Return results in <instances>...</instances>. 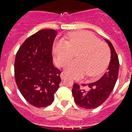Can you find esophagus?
<instances>
[{
	"instance_id": "obj_1",
	"label": "esophagus",
	"mask_w": 132,
	"mask_h": 132,
	"mask_svg": "<svg viewBox=\"0 0 132 132\" xmlns=\"http://www.w3.org/2000/svg\"><path fill=\"white\" fill-rule=\"evenodd\" d=\"M60 78H61V79H65V78H66V75H65L64 73H62L61 74H60Z\"/></svg>"
}]
</instances>
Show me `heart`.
Here are the masks:
<instances>
[{
  "label": "heart",
  "instance_id": "obj_1",
  "mask_svg": "<svg viewBox=\"0 0 132 132\" xmlns=\"http://www.w3.org/2000/svg\"><path fill=\"white\" fill-rule=\"evenodd\" d=\"M56 62L63 66L76 54L77 60L70 62L65 72L73 78L87 73L92 78L101 74L107 67L110 59L109 47L97 37L88 31L71 33L68 41L60 40L53 47Z\"/></svg>",
  "mask_w": 132,
  "mask_h": 132
}]
</instances>
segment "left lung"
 <instances>
[{
	"mask_svg": "<svg viewBox=\"0 0 132 132\" xmlns=\"http://www.w3.org/2000/svg\"><path fill=\"white\" fill-rule=\"evenodd\" d=\"M109 44L111 52L110 64L107 72H105L100 79L87 85V90L81 89L77 84L73 85L72 95L74 101L79 107L86 109H93L99 106L108 98L113 90L118 78L119 70V60L112 43L104 39Z\"/></svg>",
	"mask_w": 132,
	"mask_h": 132,
	"instance_id": "left-lung-1",
	"label": "left lung"
}]
</instances>
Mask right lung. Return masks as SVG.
<instances>
[{
	"label": "right lung",
	"instance_id": "add662e5",
	"mask_svg": "<svg viewBox=\"0 0 132 132\" xmlns=\"http://www.w3.org/2000/svg\"><path fill=\"white\" fill-rule=\"evenodd\" d=\"M57 34L54 29H43L28 37L16 53L14 76L17 86L29 104L47 107L61 81V71L53 64V43Z\"/></svg>",
	"mask_w": 132,
	"mask_h": 132
}]
</instances>
